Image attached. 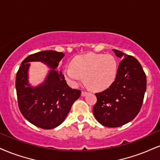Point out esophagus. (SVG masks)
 Here are the masks:
<instances>
[{"mask_svg": "<svg viewBox=\"0 0 160 160\" xmlns=\"http://www.w3.org/2000/svg\"><path fill=\"white\" fill-rule=\"evenodd\" d=\"M86 94H87V92H86V90H82V92H81V95L82 96H85Z\"/></svg>", "mask_w": 160, "mask_h": 160, "instance_id": "1", "label": "esophagus"}]
</instances>
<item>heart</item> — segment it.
Segmentation results:
<instances>
[{
	"mask_svg": "<svg viewBox=\"0 0 160 160\" xmlns=\"http://www.w3.org/2000/svg\"><path fill=\"white\" fill-rule=\"evenodd\" d=\"M117 69V62L113 56L87 53L75 57L72 67L65 68L64 74L72 85H78L84 76L89 87L102 91L114 81Z\"/></svg>",
	"mask_w": 160,
	"mask_h": 160,
	"instance_id": "heart-1",
	"label": "heart"
}]
</instances>
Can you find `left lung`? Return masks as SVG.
I'll return each mask as SVG.
<instances>
[{"mask_svg":"<svg viewBox=\"0 0 160 160\" xmlns=\"http://www.w3.org/2000/svg\"><path fill=\"white\" fill-rule=\"evenodd\" d=\"M122 59L114 82L103 92L95 93L97 102L93 113L100 124L118 128L130 122L139 112L147 86L146 74L132 56L114 50Z\"/></svg>","mask_w":160,"mask_h":160,"instance_id":"left-lung-1","label":"left lung"}]
</instances>
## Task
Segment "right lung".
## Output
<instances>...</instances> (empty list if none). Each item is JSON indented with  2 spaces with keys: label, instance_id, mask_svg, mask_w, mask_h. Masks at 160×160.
Wrapping results in <instances>:
<instances>
[{
  "label": "right lung",
  "instance_id": "right-lung-1",
  "mask_svg": "<svg viewBox=\"0 0 160 160\" xmlns=\"http://www.w3.org/2000/svg\"><path fill=\"white\" fill-rule=\"evenodd\" d=\"M64 56L62 52L55 51L32 53L23 60L16 74L15 88L21 112L29 122L45 130L57 128L64 122L81 91L69 87L62 72L54 70L51 71L45 83L32 88L28 81L29 62H43L55 69Z\"/></svg>",
  "mask_w": 160,
  "mask_h": 160
}]
</instances>
